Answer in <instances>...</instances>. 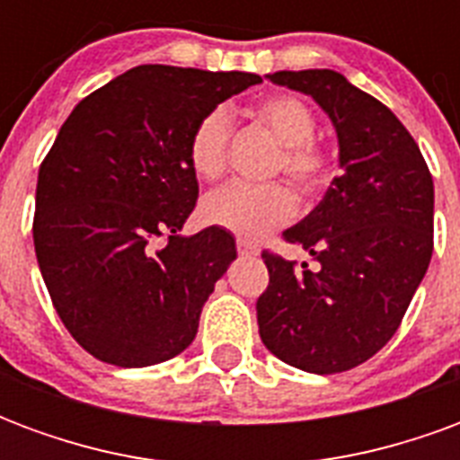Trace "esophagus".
Returning <instances> with one entry per match:
<instances>
[{"instance_id": "1", "label": "esophagus", "mask_w": 460, "mask_h": 460, "mask_svg": "<svg viewBox=\"0 0 460 460\" xmlns=\"http://www.w3.org/2000/svg\"><path fill=\"white\" fill-rule=\"evenodd\" d=\"M236 249H239L241 256H259V246H256V243H251L249 239L236 241Z\"/></svg>"}]
</instances>
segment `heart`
<instances>
[{"label":"heart","mask_w":460,"mask_h":460,"mask_svg":"<svg viewBox=\"0 0 460 460\" xmlns=\"http://www.w3.org/2000/svg\"><path fill=\"white\" fill-rule=\"evenodd\" d=\"M253 118L263 122L283 145L279 167L300 187L315 191L330 177L332 162L315 137V115L296 95L276 93L253 105ZM231 120L224 108H214L194 122L187 140V160L201 180H217L226 170ZM296 194L290 187L231 181L201 201V219L209 226L231 231L241 239H263L296 214Z\"/></svg>","instance_id":"heart-1"}]
</instances>
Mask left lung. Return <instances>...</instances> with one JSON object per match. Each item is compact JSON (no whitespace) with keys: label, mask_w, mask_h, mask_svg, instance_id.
I'll return each mask as SVG.
<instances>
[{"label":"left lung","mask_w":460,"mask_h":460,"mask_svg":"<svg viewBox=\"0 0 460 460\" xmlns=\"http://www.w3.org/2000/svg\"><path fill=\"white\" fill-rule=\"evenodd\" d=\"M269 81L310 95L328 113L342 174L283 231L318 269L261 253L269 269L256 303L261 340L303 372H347L392 340L429 269L434 180L399 118L338 71H279Z\"/></svg>","instance_id":"8db88e82"}]
</instances>
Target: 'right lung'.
Returning <instances> with one entry per match:
<instances>
[{"mask_svg":"<svg viewBox=\"0 0 460 460\" xmlns=\"http://www.w3.org/2000/svg\"><path fill=\"white\" fill-rule=\"evenodd\" d=\"M261 81L137 66L61 125L36 181V261L66 330L101 362L150 367L191 345L236 241L217 226L180 234L199 197L187 140L201 115Z\"/></svg>","mask_w":460,"mask_h":460,"instance_id":"add662e5","label":"right lung"}]
</instances>
